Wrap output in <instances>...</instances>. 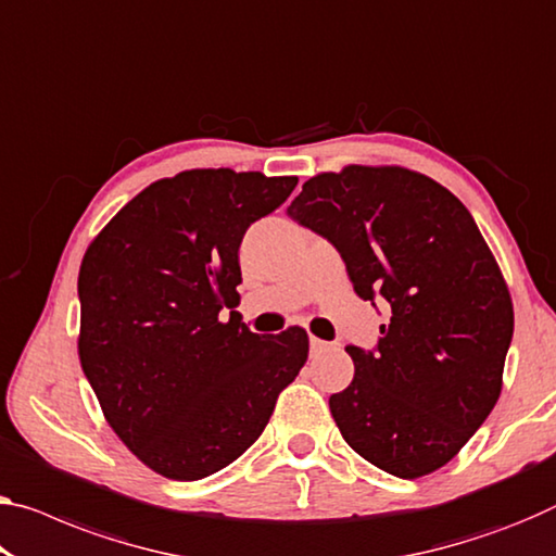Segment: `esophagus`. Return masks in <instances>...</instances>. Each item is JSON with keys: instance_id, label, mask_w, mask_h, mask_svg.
Returning <instances> with one entry per match:
<instances>
[{"instance_id": "obj_1", "label": "esophagus", "mask_w": 556, "mask_h": 556, "mask_svg": "<svg viewBox=\"0 0 556 556\" xmlns=\"http://www.w3.org/2000/svg\"><path fill=\"white\" fill-rule=\"evenodd\" d=\"M328 348H330V343H326V340H320V338L311 336V355H320V353H326Z\"/></svg>"}]
</instances>
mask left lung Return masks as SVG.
Returning <instances> with one entry per match:
<instances>
[{"mask_svg": "<svg viewBox=\"0 0 556 556\" xmlns=\"http://www.w3.org/2000/svg\"><path fill=\"white\" fill-rule=\"evenodd\" d=\"M288 216L336 245L363 301L390 305L378 348H345L353 382L330 395L340 434L403 480L447 465L497 403L515 330L475 218L445 186L403 166L307 178Z\"/></svg>", "mask_w": 556, "mask_h": 556, "instance_id": "1", "label": "left lung"}]
</instances>
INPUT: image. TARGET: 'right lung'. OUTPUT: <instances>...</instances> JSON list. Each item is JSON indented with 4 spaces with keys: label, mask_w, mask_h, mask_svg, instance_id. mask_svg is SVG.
Instances as JSON below:
<instances>
[{
    "label": "right lung",
    "mask_w": 556,
    "mask_h": 556,
    "mask_svg": "<svg viewBox=\"0 0 556 556\" xmlns=\"http://www.w3.org/2000/svg\"><path fill=\"white\" fill-rule=\"evenodd\" d=\"M295 176L193 168L109 220L79 270V361L106 422L168 480H203L249 450L307 361V332L258 336L238 305V249Z\"/></svg>",
    "instance_id": "add662e5"
}]
</instances>
